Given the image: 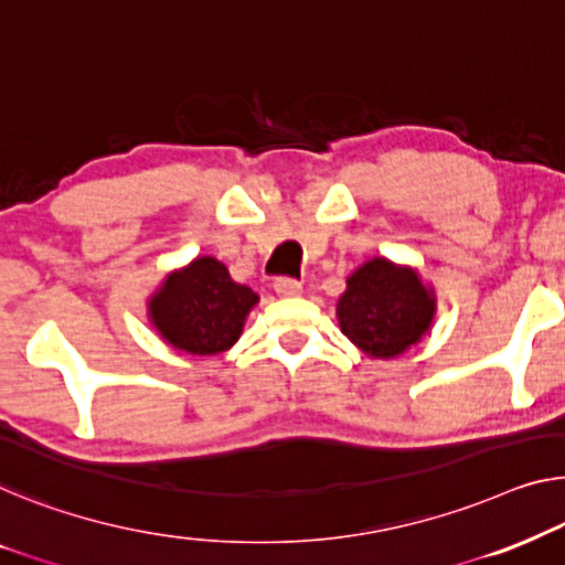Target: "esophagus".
I'll return each mask as SVG.
<instances>
[{
  "label": "esophagus",
  "instance_id": "obj_1",
  "mask_svg": "<svg viewBox=\"0 0 565 565\" xmlns=\"http://www.w3.org/2000/svg\"><path fill=\"white\" fill-rule=\"evenodd\" d=\"M274 291L279 294V297H299L301 294V281L297 279H289V276H281V279L274 281Z\"/></svg>",
  "mask_w": 565,
  "mask_h": 565
}]
</instances>
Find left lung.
Returning a JSON list of instances; mask_svg holds the SVG:
<instances>
[{
	"mask_svg": "<svg viewBox=\"0 0 565 565\" xmlns=\"http://www.w3.org/2000/svg\"><path fill=\"white\" fill-rule=\"evenodd\" d=\"M434 317V286H426L414 266L385 256L358 266L337 299L342 334L373 360L401 358L431 332Z\"/></svg>",
	"mask_w": 565,
	"mask_h": 565,
	"instance_id": "obj_1",
	"label": "left lung"
}]
</instances>
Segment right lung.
Wrapping results in <instances>:
<instances>
[{
	"instance_id": "1",
	"label": "right lung",
	"mask_w": 565,
	"mask_h": 565,
	"mask_svg": "<svg viewBox=\"0 0 565 565\" xmlns=\"http://www.w3.org/2000/svg\"><path fill=\"white\" fill-rule=\"evenodd\" d=\"M256 305L258 294L233 281L225 264L213 256H198L164 276L147 299V317L177 352L213 358L238 342Z\"/></svg>"
}]
</instances>
